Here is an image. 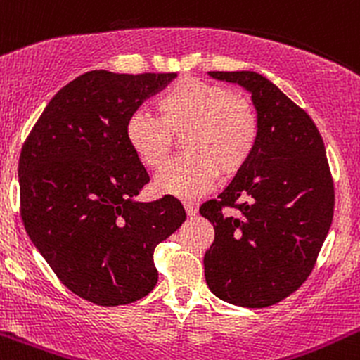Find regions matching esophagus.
<instances>
[{"mask_svg":"<svg viewBox=\"0 0 360 360\" xmlns=\"http://www.w3.org/2000/svg\"><path fill=\"white\" fill-rule=\"evenodd\" d=\"M184 210H186L188 217H195L196 213H198V208H196V205L193 203H184Z\"/></svg>","mask_w":360,"mask_h":360,"instance_id":"obj_1","label":"esophagus"}]
</instances>
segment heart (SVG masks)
<instances>
[{
  "label": "heart",
  "instance_id": "1",
  "mask_svg": "<svg viewBox=\"0 0 360 360\" xmlns=\"http://www.w3.org/2000/svg\"><path fill=\"white\" fill-rule=\"evenodd\" d=\"M159 117L133 112L124 135L145 167L160 169L171 159L176 136L186 155L155 177L162 195L195 200L219 176L232 177L250 164L259 141V120L248 97L195 77L181 78L155 104Z\"/></svg>",
  "mask_w": 360,
  "mask_h": 360
}]
</instances>
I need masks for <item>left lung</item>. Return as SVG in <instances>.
<instances>
[{
	"label": "left lung",
	"mask_w": 360,
	"mask_h": 360,
	"mask_svg": "<svg viewBox=\"0 0 360 360\" xmlns=\"http://www.w3.org/2000/svg\"><path fill=\"white\" fill-rule=\"evenodd\" d=\"M251 94L259 141L250 164L200 207L215 229L205 278L222 301L266 307L306 282L333 220L326 150L306 110L255 71H208ZM224 207L236 210L234 216Z\"/></svg>",
	"instance_id": "left-lung-1"
}]
</instances>
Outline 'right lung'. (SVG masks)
Masks as SVG:
<instances>
[{
    "instance_id": "1",
    "label": "right lung",
    "mask_w": 360,
    "mask_h": 360,
    "mask_svg": "<svg viewBox=\"0 0 360 360\" xmlns=\"http://www.w3.org/2000/svg\"><path fill=\"white\" fill-rule=\"evenodd\" d=\"M176 77L86 71L51 98L22 147L27 234L58 278L97 306L150 294L153 251L186 220L171 195L135 200L150 177L124 135L128 117Z\"/></svg>"
}]
</instances>
